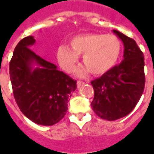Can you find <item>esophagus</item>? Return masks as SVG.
Returning a JSON list of instances; mask_svg holds the SVG:
<instances>
[{"instance_id": "esophagus-1", "label": "esophagus", "mask_w": 154, "mask_h": 154, "mask_svg": "<svg viewBox=\"0 0 154 154\" xmlns=\"http://www.w3.org/2000/svg\"><path fill=\"white\" fill-rule=\"evenodd\" d=\"M85 84V82H83V81H80V80H79L78 82H77V86H78V87H80V86H81L82 85H84Z\"/></svg>"}]
</instances>
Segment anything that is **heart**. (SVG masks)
<instances>
[{"instance_id": "1", "label": "heart", "mask_w": 154, "mask_h": 154, "mask_svg": "<svg viewBox=\"0 0 154 154\" xmlns=\"http://www.w3.org/2000/svg\"><path fill=\"white\" fill-rule=\"evenodd\" d=\"M71 50L66 45L57 49V59L66 72L71 73L76 68L79 56L92 74L99 75L115 67L122 53L120 40L114 35L90 33L76 36L70 40ZM83 74V71H80Z\"/></svg>"}]
</instances>
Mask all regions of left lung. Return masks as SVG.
Returning a JSON list of instances; mask_svg holds the SVG:
<instances>
[{
	"label": "left lung",
	"mask_w": 154,
	"mask_h": 154,
	"mask_svg": "<svg viewBox=\"0 0 154 154\" xmlns=\"http://www.w3.org/2000/svg\"><path fill=\"white\" fill-rule=\"evenodd\" d=\"M124 45L122 62L91 82L92 105L100 118L115 121L128 115L139 102L145 87L144 56L136 42L113 30Z\"/></svg>",
	"instance_id": "left-lung-1"
}]
</instances>
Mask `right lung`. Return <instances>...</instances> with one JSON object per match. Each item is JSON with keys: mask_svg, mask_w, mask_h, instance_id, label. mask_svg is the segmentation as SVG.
I'll return each mask as SVG.
<instances>
[{"mask_svg": "<svg viewBox=\"0 0 154 154\" xmlns=\"http://www.w3.org/2000/svg\"><path fill=\"white\" fill-rule=\"evenodd\" d=\"M35 41L29 36L15 47L9 63L10 80L22 113L37 124L51 126L66 115L68 98L77 85L76 80L29 48ZM34 63L39 67L33 69Z\"/></svg>", "mask_w": 154, "mask_h": 154, "instance_id": "obj_1", "label": "right lung"}]
</instances>
